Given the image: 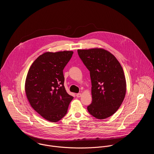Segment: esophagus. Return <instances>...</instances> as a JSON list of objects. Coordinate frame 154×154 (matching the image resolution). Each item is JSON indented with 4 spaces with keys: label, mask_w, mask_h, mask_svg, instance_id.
<instances>
[{
    "label": "esophagus",
    "mask_w": 154,
    "mask_h": 154,
    "mask_svg": "<svg viewBox=\"0 0 154 154\" xmlns=\"http://www.w3.org/2000/svg\"><path fill=\"white\" fill-rule=\"evenodd\" d=\"M81 95H82L81 93H78V94H76V97H78V98H79V97H81Z\"/></svg>",
    "instance_id": "34e87169"
}]
</instances>
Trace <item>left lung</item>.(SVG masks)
I'll use <instances>...</instances> for the list:
<instances>
[{
	"instance_id": "8db88e82",
	"label": "left lung",
	"mask_w": 154,
	"mask_h": 154,
	"mask_svg": "<svg viewBox=\"0 0 154 154\" xmlns=\"http://www.w3.org/2000/svg\"><path fill=\"white\" fill-rule=\"evenodd\" d=\"M79 57L90 72L92 103L88 112L98 119L114 114L120 107L126 92L124 72L116 57L101 48L79 49Z\"/></svg>"
}]
</instances>
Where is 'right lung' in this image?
<instances>
[{
  "label": "right lung",
  "instance_id": "obj_1",
  "mask_svg": "<svg viewBox=\"0 0 154 154\" xmlns=\"http://www.w3.org/2000/svg\"><path fill=\"white\" fill-rule=\"evenodd\" d=\"M73 53L45 52L34 60L28 72L25 84L26 98L33 109L49 122L61 120L73 98L66 92L63 73Z\"/></svg>",
  "mask_w": 154,
  "mask_h": 154
}]
</instances>
